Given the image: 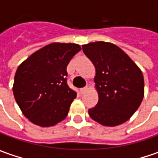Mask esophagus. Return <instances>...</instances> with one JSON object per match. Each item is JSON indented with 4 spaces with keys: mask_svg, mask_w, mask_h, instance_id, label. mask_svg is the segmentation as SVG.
Listing matches in <instances>:
<instances>
[{
    "mask_svg": "<svg viewBox=\"0 0 158 158\" xmlns=\"http://www.w3.org/2000/svg\"><path fill=\"white\" fill-rule=\"evenodd\" d=\"M87 90H88V87H87V86H85V87H84V88H81V89H80V92H81V94H85Z\"/></svg>",
    "mask_w": 158,
    "mask_h": 158,
    "instance_id": "esophagus-1",
    "label": "esophagus"
}]
</instances>
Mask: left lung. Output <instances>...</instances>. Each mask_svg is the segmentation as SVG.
Returning a JSON list of instances; mask_svg holds the SVG:
<instances>
[{"instance_id": "obj_1", "label": "left lung", "mask_w": 158, "mask_h": 158, "mask_svg": "<svg viewBox=\"0 0 158 158\" xmlns=\"http://www.w3.org/2000/svg\"><path fill=\"white\" fill-rule=\"evenodd\" d=\"M83 51L95 66L99 101L88 110L98 123L115 127L135 113L144 97V77L130 56L112 43L97 41L83 45Z\"/></svg>"}]
</instances>
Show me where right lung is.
Masks as SVG:
<instances>
[{
	"mask_svg": "<svg viewBox=\"0 0 158 158\" xmlns=\"http://www.w3.org/2000/svg\"><path fill=\"white\" fill-rule=\"evenodd\" d=\"M81 47L51 43L33 53L18 67L13 94L23 115L40 127L64 119L76 93L66 83V66Z\"/></svg>",
	"mask_w": 158,
	"mask_h": 158,
	"instance_id": "add662e5",
	"label": "right lung"
}]
</instances>
